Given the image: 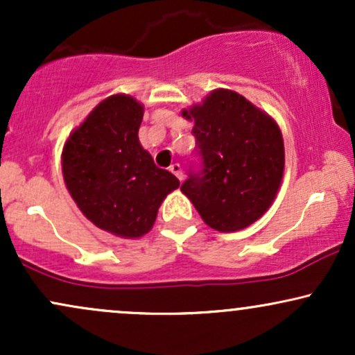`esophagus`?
Masks as SVG:
<instances>
[{"instance_id":"1","label":"esophagus","mask_w":355,"mask_h":355,"mask_svg":"<svg viewBox=\"0 0 355 355\" xmlns=\"http://www.w3.org/2000/svg\"><path fill=\"white\" fill-rule=\"evenodd\" d=\"M170 172H172L175 177L178 178V180H182L183 178V173H182V166L178 165V164H173V165H170Z\"/></svg>"}]
</instances>
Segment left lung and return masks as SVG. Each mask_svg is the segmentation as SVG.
<instances>
[{
  "instance_id": "1",
  "label": "left lung",
  "mask_w": 355,
  "mask_h": 355,
  "mask_svg": "<svg viewBox=\"0 0 355 355\" xmlns=\"http://www.w3.org/2000/svg\"><path fill=\"white\" fill-rule=\"evenodd\" d=\"M193 121L202 173H190L182 193L203 222L218 232H239L274 203L284 177V138L277 121L237 92L217 88L183 110Z\"/></svg>"
}]
</instances>
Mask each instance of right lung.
Here are the masks:
<instances>
[{
  "instance_id": "1",
  "label": "right lung",
  "mask_w": 355,
  "mask_h": 355,
  "mask_svg": "<svg viewBox=\"0 0 355 355\" xmlns=\"http://www.w3.org/2000/svg\"><path fill=\"white\" fill-rule=\"evenodd\" d=\"M144 112L133 96H108L73 130L61 153L64 185L81 214L121 239L148 234L162 202L180 185L138 140Z\"/></svg>"
}]
</instances>
